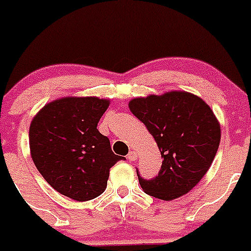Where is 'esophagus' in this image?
I'll return each mask as SVG.
<instances>
[{
	"instance_id": "esophagus-1",
	"label": "esophagus",
	"mask_w": 251,
	"mask_h": 251,
	"mask_svg": "<svg viewBox=\"0 0 251 251\" xmlns=\"http://www.w3.org/2000/svg\"><path fill=\"white\" fill-rule=\"evenodd\" d=\"M137 158V154L134 151H130L129 153H128V156H127V159L128 161H134V159Z\"/></svg>"
}]
</instances>
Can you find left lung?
Masks as SVG:
<instances>
[{"label":"left lung","mask_w":251,"mask_h":251,"mask_svg":"<svg viewBox=\"0 0 251 251\" xmlns=\"http://www.w3.org/2000/svg\"><path fill=\"white\" fill-rule=\"evenodd\" d=\"M129 109L147 127L163 158L158 175L151 179L137 168L143 191L166 201L191 191L220 145V124L211 108L191 93L170 92L133 99Z\"/></svg>","instance_id":"obj_1"}]
</instances>
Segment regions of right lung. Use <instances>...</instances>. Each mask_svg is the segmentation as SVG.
Instances as JSON below:
<instances>
[{
  "instance_id": "1",
  "label": "right lung",
  "mask_w": 251,
  "mask_h": 251,
  "mask_svg": "<svg viewBox=\"0 0 251 251\" xmlns=\"http://www.w3.org/2000/svg\"><path fill=\"white\" fill-rule=\"evenodd\" d=\"M109 106L105 99L51 101L30 126L31 157L46 182L61 195L88 201L104 192L109 170L124 157L114 154L97 126Z\"/></svg>"
}]
</instances>
